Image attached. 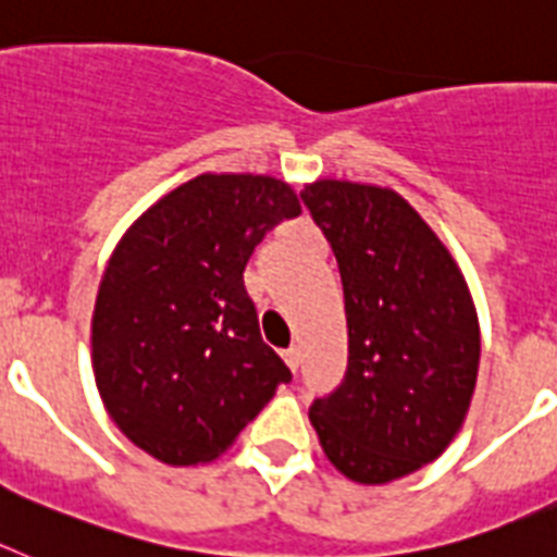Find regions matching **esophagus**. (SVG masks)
Segmentation results:
<instances>
[{
  "mask_svg": "<svg viewBox=\"0 0 557 557\" xmlns=\"http://www.w3.org/2000/svg\"><path fill=\"white\" fill-rule=\"evenodd\" d=\"M283 359H285V364H288L294 372H297L299 370V361H302V352H299V347L294 345V347H288V350H283Z\"/></svg>",
  "mask_w": 557,
  "mask_h": 557,
  "instance_id": "esophagus-1",
  "label": "esophagus"
}]
</instances>
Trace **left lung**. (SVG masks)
I'll return each mask as SVG.
<instances>
[{
	"label": "left lung",
	"mask_w": 557,
	"mask_h": 557,
	"mask_svg": "<svg viewBox=\"0 0 557 557\" xmlns=\"http://www.w3.org/2000/svg\"><path fill=\"white\" fill-rule=\"evenodd\" d=\"M336 255L347 370L308 418L327 459L384 485L446 451L476 386L480 325L448 249L393 190L317 182L299 193Z\"/></svg>",
	"instance_id": "8db88e82"
}]
</instances>
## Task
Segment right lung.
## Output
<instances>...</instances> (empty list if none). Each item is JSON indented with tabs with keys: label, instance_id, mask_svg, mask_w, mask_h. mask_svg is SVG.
I'll return each mask as SVG.
<instances>
[{
	"label": "right lung",
	"instance_id": "right-lung-1",
	"mask_svg": "<svg viewBox=\"0 0 557 557\" xmlns=\"http://www.w3.org/2000/svg\"><path fill=\"white\" fill-rule=\"evenodd\" d=\"M297 215L285 182L205 173L125 232L100 280L91 361L134 446L168 466L210 462L292 381L260 336L244 269Z\"/></svg>",
	"mask_w": 557,
	"mask_h": 557
}]
</instances>
